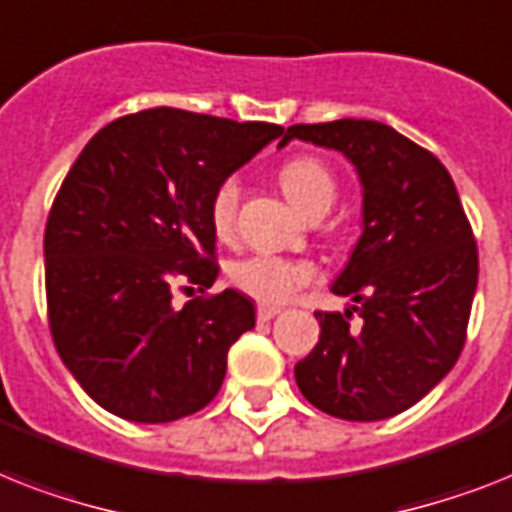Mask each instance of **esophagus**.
<instances>
[{"label": "esophagus", "mask_w": 512, "mask_h": 512, "mask_svg": "<svg viewBox=\"0 0 512 512\" xmlns=\"http://www.w3.org/2000/svg\"><path fill=\"white\" fill-rule=\"evenodd\" d=\"M278 313H281V307L260 305V307H257V321H260V323H268V321H273V318H276Z\"/></svg>", "instance_id": "34e87169"}]
</instances>
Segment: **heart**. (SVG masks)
Instances as JSON below:
<instances>
[{"label": "heart", "instance_id": "heart-1", "mask_svg": "<svg viewBox=\"0 0 512 512\" xmlns=\"http://www.w3.org/2000/svg\"><path fill=\"white\" fill-rule=\"evenodd\" d=\"M278 184L284 189L286 199L297 207L299 213H305L313 205L331 199L334 202L336 184L331 170L315 157H292L286 160L278 170ZM236 207H239V181L226 178L215 186L210 197V226L220 242H226L234 234L236 226ZM228 276L234 281L236 289L255 297L257 302L273 305L292 297L299 286L310 284L315 278L313 263L307 260H289L278 255H249L236 260L228 268Z\"/></svg>", "mask_w": 512, "mask_h": 512}]
</instances>
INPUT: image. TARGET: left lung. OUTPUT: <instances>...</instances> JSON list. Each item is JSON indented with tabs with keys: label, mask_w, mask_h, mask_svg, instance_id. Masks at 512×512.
I'll use <instances>...</instances> for the list:
<instances>
[{
	"label": "left lung",
	"mask_w": 512,
	"mask_h": 512,
	"mask_svg": "<svg viewBox=\"0 0 512 512\" xmlns=\"http://www.w3.org/2000/svg\"><path fill=\"white\" fill-rule=\"evenodd\" d=\"M292 139L342 152L363 194V234L331 292L350 310L315 313L321 339L294 365L299 392L342 421L402 413L452 371L465 342L479 252L442 162L392 126L344 118L286 128Z\"/></svg>",
	"instance_id": "obj_1"
}]
</instances>
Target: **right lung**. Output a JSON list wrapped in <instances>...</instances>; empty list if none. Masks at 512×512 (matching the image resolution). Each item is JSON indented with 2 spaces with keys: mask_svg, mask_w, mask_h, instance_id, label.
I'll return each mask as SVG.
<instances>
[{
  "mask_svg": "<svg viewBox=\"0 0 512 512\" xmlns=\"http://www.w3.org/2000/svg\"><path fill=\"white\" fill-rule=\"evenodd\" d=\"M281 134L157 107L112 120L73 162L44 234L49 328L65 368L107 413L168 423L218 394L255 305L226 289L178 310L173 278L213 286L210 197Z\"/></svg>",
  "mask_w": 512,
  "mask_h": 512,
  "instance_id": "obj_1",
  "label": "right lung"
}]
</instances>
